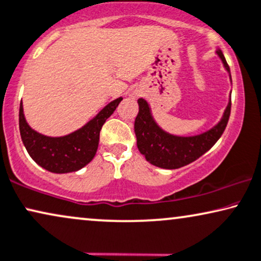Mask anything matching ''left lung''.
Returning a JSON list of instances; mask_svg holds the SVG:
<instances>
[{"label":"left lung","instance_id":"obj_1","mask_svg":"<svg viewBox=\"0 0 261 261\" xmlns=\"http://www.w3.org/2000/svg\"><path fill=\"white\" fill-rule=\"evenodd\" d=\"M217 54L223 61L225 70L230 73V67L222 50L217 49ZM137 102L140 111L135 120V134L137 138L138 150L151 165L169 170L186 166L208 151L223 135L231 111V97H230L223 118L216 126L196 136L182 137L165 133L151 117L148 102L143 98H138Z\"/></svg>","mask_w":261,"mask_h":261}]
</instances>
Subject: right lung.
I'll list each match as a JSON object with an SVG mask.
<instances>
[{"mask_svg": "<svg viewBox=\"0 0 261 261\" xmlns=\"http://www.w3.org/2000/svg\"><path fill=\"white\" fill-rule=\"evenodd\" d=\"M123 97L110 102L83 127L62 137H49L32 130L26 123L22 102L19 108V128L22 143L30 156L43 169L53 173H68L81 170L96 154L102 125L113 114Z\"/></svg>", "mask_w": 261, "mask_h": 261, "instance_id": "obj_1", "label": "right lung"}]
</instances>
